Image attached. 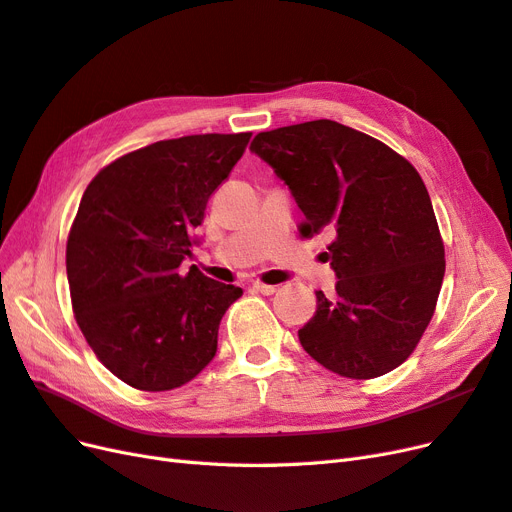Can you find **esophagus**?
Instances as JSON below:
<instances>
[{
    "instance_id": "1",
    "label": "esophagus",
    "mask_w": 512,
    "mask_h": 512,
    "mask_svg": "<svg viewBox=\"0 0 512 512\" xmlns=\"http://www.w3.org/2000/svg\"><path fill=\"white\" fill-rule=\"evenodd\" d=\"M252 288H254L256 292H260V294H267V297H269V294L277 292V288H275V286H269V284H260V282H254V284H252Z\"/></svg>"
}]
</instances>
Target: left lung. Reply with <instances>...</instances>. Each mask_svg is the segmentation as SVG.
<instances>
[{"instance_id":"obj_1","label":"left lung","mask_w":512,"mask_h":512,"mask_svg":"<svg viewBox=\"0 0 512 512\" xmlns=\"http://www.w3.org/2000/svg\"><path fill=\"white\" fill-rule=\"evenodd\" d=\"M250 151L288 185L303 237L331 235L337 284L316 292L303 350L354 380L404 363L438 303L444 245L425 183L391 147L331 119L260 132Z\"/></svg>"}]
</instances>
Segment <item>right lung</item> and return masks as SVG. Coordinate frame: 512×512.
Here are the masks:
<instances>
[{
	"mask_svg": "<svg viewBox=\"0 0 512 512\" xmlns=\"http://www.w3.org/2000/svg\"><path fill=\"white\" fill-rule=\"evenodd\" d=\"M252 134L158 141L102 168L72 224L66 269L76 322L98 359L141 391L190 382L218 352L243 290L181 262L200 245L207 200Z\"/></svg>",
	"mask_w": 512,
	"mask_h": 512,
	"instance_id": "obj_1",
	"label": "right lung"
}]
</instances>
